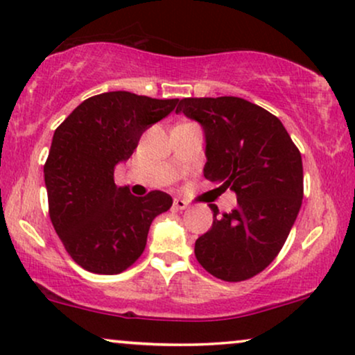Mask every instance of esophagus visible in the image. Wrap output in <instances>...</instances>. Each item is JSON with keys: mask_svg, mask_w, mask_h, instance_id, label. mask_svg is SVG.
Here are the masks:
<instances>
[{"mask_svg": "<svg viewBox=\"0 0 355 355\" xmlns=\"http://www.w3.org/2000/svg\"><path fill=\"white\" fill-rule=\"evenodd\" d=\"M174 207H176L178 211H184V209L189 207V204H187L184 199H174Z\"/></svg>", "mask_w": 355, "mask_h": 355, "instance_id": "1", "label": "esophagus"}]
</instances>
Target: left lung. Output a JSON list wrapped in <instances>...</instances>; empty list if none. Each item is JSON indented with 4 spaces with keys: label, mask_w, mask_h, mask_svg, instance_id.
Here are the masks:
<instances>
[{
    "label": "left lung",
    "mask_w": 355,
    "mask_h": 355,
    "mask_svg": "<svg viewBox=\"0 0 355 355\" xmlns=\"http://www.w3.org/2000/svg\"><path fill=\"white\" fill-rule=\"evenodd\" d=\"M200 123L204 176L234 191L237 207L218 214L194 253L209 273L243 282L263 271L286 242L303 200L301 153L282 121L239 97L182 98L176 113Z\"/></svg>",
    "instance_id": "1"
}]
</instances>
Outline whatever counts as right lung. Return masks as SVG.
I'll return each mask as SVG.
<instances>
[{"label":"right lung","instance_id":"1","mask_svg":"<svg viewBox=\"0 0 355 355\" xmlns=\"http://www.w3.org/2000/svg\"><path fill=\"white\" fill-rule=\"evenodd\" d=\"M179 98L157 100L131 92L87 98L57 126L44 164L49 216L65 250L98 275L125 271L141 257L156 216L173 198H144L113 181L115 166L137 150L143 131L176 108Z\"/></svg>","mask_w":355,"mask_h":355}]
</instances>
